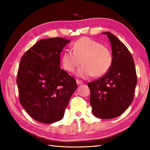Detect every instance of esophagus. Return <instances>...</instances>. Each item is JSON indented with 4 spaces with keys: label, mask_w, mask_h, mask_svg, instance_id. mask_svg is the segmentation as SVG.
<instances>
[{
    "label": "esophagus",
    "mask_w": 150,
    "mask_h": 150,
    "mask_svg": "<svg viewBox=\"0 0 150 150\" xmlns=\"http://www.w3.org/2000/svg\"><path fill=\"white\" fill-rule=\"evenodd\" d=\"M76 83L78 84H82L83 83V82L81 80L79 79H76Z\"/></svg>",
    "instance_id": "34e87169"
}]
</instances>
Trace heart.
Listing matches in <instances>:
<instances>
[{"label": "heart", "instance_id": "heart-1", "mask_svg": "<svg viewBox=\"0 0 150 150\" xmlns=\"http://www.w3.org/2000/svg\"><path fill=\"white\" fill-rule=\"evenodd\" d=\"M72 50H66L62 56L64 69L72 72L81 63L77 74L83 78L105 74L112 64V55L107 47L89 38H81L72 45Z\"/></svg>", "mask_w": 150, "mask_h": 150}]
</instances>
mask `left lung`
Listing matches in <instances>:
<instances>
[{"instance_id": "8db88e82", "label": "left lung", "mask_w": 150, "mask_h": 150, "mask_svg": "<svg viewBox=\"0 0 150 150\" xmlns=\"http://www.w3.org/2000/svg\"><path fill=\"white\" fill-rule=\"evenodd\" d=\"M112 59L106 74L88 84L93 115L101 119L119 116L133 102L137 76L134 62L125 45L109 32Z\"/></svg>"}]
</instances>
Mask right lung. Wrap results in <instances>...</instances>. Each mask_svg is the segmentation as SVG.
I'll return each instance as SVG.
<instances>
[{
    "label": "right lung",
    "mask_w": 150,
    "mask_h": 150,
    "mask_svg": "<svg viewBox=\"0 0 150 150\" xmlns=\"http://www.w3.org/2000/svg\"><path fill=\"white\" fill-rule=\"evenodd\" d=\"M70 41L62 38L40 40L21 59L16 80L21 104L42 123L62 119L77 89L75 79L60 67V53Z\"/></svg>",
    "instance_id": "1"
}]
</instances>
